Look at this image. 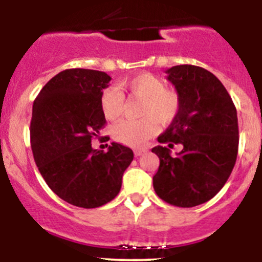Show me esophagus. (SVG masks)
Wrapping results in <instances>:
<instances>
[{"label": "esophagus", "instance_id": "1", "mask_svg": "<svg viewBox=\"0 0 262 262\" xmlns=\"http://www.w3.org/2000/svg\"><path fill=\"white\" fill-rule=\"evenodd\" d=\"M144 153H146V150L144 149H139V148H136V149H134V155H136L137 157H138V156L144 155Z\"/></svg>", "mask_w": 262, "mask_h": 262}]
</instances>
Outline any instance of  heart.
I'll return each mask as SVG.
<instances>
[{
	"label": "heart",
	"mask_w": 262,
	"mask_h": 262,
	"mask_svg": "<svg viewBox=\"0 0 262 262\" xmlns=\"http://www.w3.org/2000/svg\"><path fill=\"white\" fill-rule=\"evenodd\" d=\"M119 89L143 100L139 120H121L113 128L118 142L130 147L144 144L157 132L158 123L166 125L175 120L180 110V96L165 82L150 73H141L121 81ZM100 109L107 120H115L123 112V96L115 87H107L100 96Z\"/></svg>",
	"instance_id": "obj_1"
}]
</instances>
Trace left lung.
Here are the masks:
<instances>
[{
  "mask_svg": "<svg viewBox=\"0 0 262 262\" xmlns=\"http://www.w3.org/2000/svg\"><path fill=\"white\" fill-rule=\"evenodd\" d=\"M180 96V110L152 152L160 158L153 176L158 196L191 208L210 200L224 186L238 152L237 110L222 82L209 71L181 64L166 71ZM181 144L176 156L170 148Z\"/></svg>",
  "mask_w": 262,
  "mask_h": 262,
  "instance_id": "1",
  "label": "left lung"
}]
</instances>
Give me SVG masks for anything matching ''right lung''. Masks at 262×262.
<instances>
[{"label":"right lung","instance_id":"1","mask_svg":"<svg viewBox=\"0 0 262 262\" xmlns=\"http://www.w3.org/2000/svg\"><path fill=\"white\" fill-rule=\"evenodd\" d=\"M110 80L101 71H62L33 105L31 149L41 176L60 199L86 209L114 199L134 157L130 148L114 142L106 152L91 146L106 123L100 96Z\"/></svg>","mask_w":262,"mask_h":262}]
</instances>
